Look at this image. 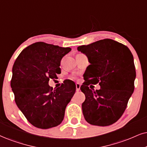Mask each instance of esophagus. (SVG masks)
<instances>
[{
  "label": "esophagus",
  "mask_w": 147,
  "mask_h": 147,
  "mask_svg": "<svg viewBox=\"0 0 147 147\" xmlns=\"http://www.w3.org/2000/svg\"><path fill=\"white\" fill-rule=\"evenodd\" d=\"M76 91H79L80 90V84L79 83H76Z\"/></svg>",
  "instance_id": "obj_1"
}]
</instances>
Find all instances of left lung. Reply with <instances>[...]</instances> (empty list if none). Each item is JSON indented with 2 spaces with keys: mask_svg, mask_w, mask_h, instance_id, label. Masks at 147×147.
<instances>
[{
  "mask_svg": "<svg viewBox=\"0 0 147 147\" xmlns=\"http://www.w3.org/2000/svg\"><path fill=\"white\" fill-rule=\"evenodd\" d=\"M90 65L85 71L80 90L85 95L83 115L88 123L108 126L120 119L134 90V57L127 47L110 39L78 47ZM99 83L100 89L88 86Z\"/></svg>",
  "mask_w": 147,
  "mask_h": 147,
  "instance_id": "1",
  "label": "left lung"
}]
</instances>
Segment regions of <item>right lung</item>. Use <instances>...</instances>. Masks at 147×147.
Here are the masks:
<instances>
[{"label":"right lung","mask_w":147,"mask_h":147,"mask_svg":"<svg viewBox=\"0 0 147 147\" xmlns=\"http://www.w3.org/2000/svg\"><path fill=\"white\" fill-rule=\"evenodd\" d=\"M71 49L43 42L30 45L19 54L12 69L11 86L16 104L27 120L36 127L59 125L76 92V84L66 80L56 89L50 79L61 73V61Z\"/></svg>","instance_id":"obj_1"}]
</instances>
